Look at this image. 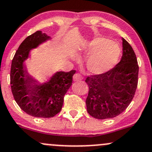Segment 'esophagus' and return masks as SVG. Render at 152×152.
<instances>
[{"label":"esophagus","mask_w":152,"mask_h":152,"mask_svg":"<svg viewBox=\"0 0 152 152\" xmlns=\"http://www.w3.org/2000/svg\"><path fill=\"white\" fill-rule=\"evenodd\" d=\"M73 79L74 81H79V80H81V79H82V76H81L80 73H76V74L73 75Z\"/></svg>","instance_id":"obj_1"}]
</instances>
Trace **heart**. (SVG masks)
I'll return each instance as SVG.
<instances>
[{
    "label": "heart",
    "mask_w": 152,
    "mask_h": 152,
    "mask_svg": "<svg viewBox=\"0 0 152 152\" xmlns=\"http://www.w3.org/2000/svg\"><path fill=\"white\" fill-rule=\"evenodd\" d=\"M87 57L86 67L92 75L104 74L116 65L121 49L116 43L108 38L98 37L92 40L84 50Z\"/></svg>",
    "instance_id": "1"
}]
</instances>
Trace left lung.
Returning a JSON list of instances; mask_svg holds the SVG:
<instances>
[{
  "instance_id": "8db88e82",
  "label": "left lung",
  "mask_w": 152,
  "mask_h": 152,
  "mask_svg": "<svg viewBox=\"0 0 152 152\" xmlns=\"http://www.w3.org/2000/svg\"><path fill=\"white\" fill-rule=\"evenodd\" d=\"M120 62L104 74L87 77L89 87L87 110L98 119L114 118L122 114L132 101L138 85V68L136 55L124 38Z\"/></svg>"
}]
</instances>
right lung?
Segmentation results:
<instances>
[{"label":"right lung","mask_w":152,"mask_h":152,"mask_svg":"<svg viewBox=\"0 0 152 152\" xmlns=\"http://www.w3.org/2000/svg\"><path fill=\"white\" fill-rule=\"evenodd\" d=\"M50 39V36L40 30L27 37L16 52L11 67V87L14 100L22 111L35 117H53L61 111L64 96L76 73L73 70L57 71L42 83L28 73L25 62L30 51Z\"/></svg>","instance_id":"add662e5"}]
</instances>
